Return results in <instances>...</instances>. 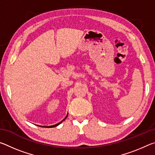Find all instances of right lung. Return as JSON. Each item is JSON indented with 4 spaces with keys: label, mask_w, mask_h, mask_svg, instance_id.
<instances>
[{
    "label": "right lung",
    "mask_w": 155,
    "mask_h": 155,
    "mask_svg": "<svg viewBox=\"0 0 155 155\" xmlns=\"http://www.w3.org/2000/svg\"><path fill=\"white\" fill-rule=\"evenodd\" d=\"M68 115V113L67 115H66V116H65V118H64V120H61V122H59V123H57V124H54V125H52V126H40V127H46V128H53V127H57V126H58V125H59L60 124H61V123H62V122H63V121H64V120L67 118Z\"/></svg>",
    "instance_id": "obj_1"
}]
</instances>
